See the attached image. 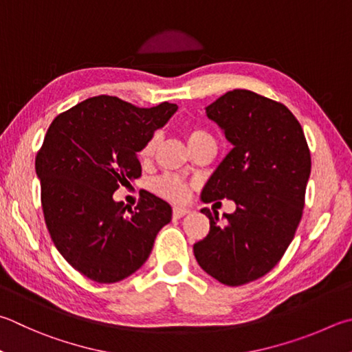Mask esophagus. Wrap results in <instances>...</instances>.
Masks as SVG:
<instances>
[{"instance_id": "34e87169", "label": "esophagus", "mask_w": 352, "mask_h": 352, "mask_svg": "<svg viewBox=\"0 0 352 352\" xmlns=\"http://www.w3.org/2000/svg\"><path fill=\"white\" fill-rule=\"evenodd\" d=\"M188 214H189V209H186V208H174V212H172L174 219H183V217Z\"/></svg>"}]
</instances>
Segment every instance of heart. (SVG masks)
<instances>
[{
    "label": "heart",
    "mask_w": 352,
    "mask_h": 352,
    "mask_svg": "<svg viewBox=\"0 0 352 352\" xmlns=\"http://www.w3.org/2000/svg\"><path fill=\"white\" fill-rule=\"evenodd\" d=\"M184 137H186V142H188L190 149H192L194 146H197L200 142H203V140L210 138L208 132H204L201 129H195V127H189V129H186V132H184ZM158 142H160L158 135L151 137L148 142L143 144V148L140 149L138 157L143 163H149L152 157L155 155V151L158 148ZM154 188L160 195L170 201H183L184 198L188 197V192H189L188 184L184 183L182 178H178L175 175L160 177L158 180H155Z\"/></svg>",
    "instance_id": "obj_1"
}]
</instances>
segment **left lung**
<instances>
[{
	"mask_svg": "<svg viewBox=\"0 0 352 352\" xmlns=\"http://www.w3.org/2000/svg\"><path fill=\"white\" fill-rule=\"evenodd\" d=\"M232 149L201 190V201L228 198L232 214L208 208L209 234L194 245L204 272L228 286L257 280L276 266L302 219L311 155L302 126L286 106L234 89L206 107Z\"/></svg>",
	"mask_w": 352,
	"mask_h": 352,
	"instance_id": "8db88e82",
	"label": "left lung"
}]
</instances>
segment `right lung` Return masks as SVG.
Returning <instances> with one entry per match:
<instances>
[{"mask_svg":"<svg viewBox=\"0 0 352 352\" xmlns=\"http://www.w3.org/2000/svg\"><path fill=\"white\" fill-rule=\"evenodd\" d=\"M177 109L168 101L142 109L100 95L49 126L35 160L44 220L58 252L94 282L115 283L138 271L172 219L170 204L154 194L132 210L113 192L142 175L140 149Z\"/></svg>","mask_w":352,"mask_h":352,"instance_id":"obj_1","label":"right lung"}]
</instances>
